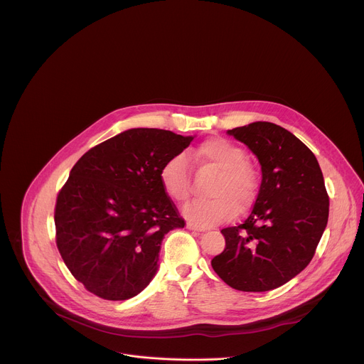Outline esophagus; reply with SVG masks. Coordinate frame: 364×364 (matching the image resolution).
Instances as JSON below:
<instances>
[{
	"instance_id": "34e87169",
	"label": "esophagus",
	"mask_w": 364,
	"mask_h": 364,
	"mask_svg": "<svg viewBox=\"0 0 364 364\" xmlns=\"http://www.w3.org/2000/svg\"><path fill=\"white\" fill-rule=\"evenodd\" d=\"M187 229L194 230V232H204V230H205V228H204V226H198V225L191 223V222H188V223H187Z\"/></svg>"
}]
</instances>
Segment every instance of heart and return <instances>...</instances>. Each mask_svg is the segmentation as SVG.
Listing matches in <instances>:
<instances>
[{
  "label": "heart",
  "instance_id": "heart-1",
  "mask_svg": "<svg viewBox=\"0 0 364 364\" xmlns=\"http://www.w3.org/2000/svg\"><path fill=\"white\" fill-rule=\"evenodd\" d=\"M194 163L212 167L219 176L210 186V198L193 200L184 205V216L197 225H216L233 219L239 210L255 203L259 181L247 163L246 151L228 139L213 138L200 144L191 154ZM160 183L164 193L177 203L191 194V176L183 155H173L160 168Z\"/></svg>",
  "mask_w": 364,
  "mask_h": 364
}]
</instances>
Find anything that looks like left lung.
Returning <instances> with one entry per match:
<instances>
[{"label":"left lung","mask_w":364,"mask_h":364,"mask_svg":"<svg viewBox=\"0 0 364 364\" xmlns=\"http://www.w3.org/2000/svg\"><path fill=\"white\" fill-rule=\"evenodd\" d=\"M228 132L256 155L262 183L247 219L222 229L226 246L212 267L235 289L271 291L316 253L328 222L323 173L313 151L279 125L259 121Z\"/></svg>","instance_id":"1"}]
</instances>
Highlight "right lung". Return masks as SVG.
Returning a JSON list of instances; mask_svg holds the SVG:
<instances>
[{
	"mask_svg": "<svg viewBox=\"0 0 364 364\" xmlns=\"http://www.w3.org/2000/svg\"><path fill=\"white\" fill-rule=\"evenodd\" d=\"M193 136L134 128L85 152L55 207L56 245L72 275L99 298L124 301L157 272L166 233L184 228L160 168Z\"/></svg>",
	"mask_w": 364,
	"mask_h": 364,
	"instance_id": "right-lung-1",
	"label": "right lung"
}]
</instances>
